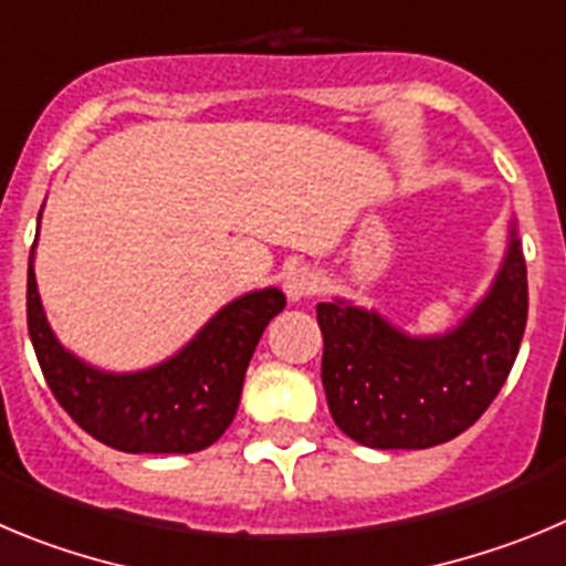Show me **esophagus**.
I'll use <instances>...</instances> for the list:
<instances>
[{"mask_svg":"<svg viewBox=\"0 0 566 566\" xmlns=\"http://www.w3.org/2000/svg\"><path fill=\"white\" fill-rule=\"evenodd\" d=\"M318 290V276L313 273V268L307 264H298L284 276V293H287L290 302H302Z\"/></svg>","mask_w":566,"mask_h":566,"instance_id":"34e87169","label":"esophagus"}]
</instances>
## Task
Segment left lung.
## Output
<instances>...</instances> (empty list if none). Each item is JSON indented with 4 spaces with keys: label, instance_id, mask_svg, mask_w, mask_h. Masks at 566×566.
<instances>
[{
    "label": "left lung",
    "instance_id": "1",
    "mask_svg": "<svg viewBox=\"0 0 566 566\" xmlns=\"http://www.w3.org/2000/svg\"><path fill=\"white\" fill-rule=\"evenodd\" d=\"M329 415L366 448H431L485 415L505 386L527 324V268L516 226L476 307L446 335H409L344 298L315 307Z\"/></svg>",
    "mask_w": 566,
    "mask_h": 566
}]
</instances>
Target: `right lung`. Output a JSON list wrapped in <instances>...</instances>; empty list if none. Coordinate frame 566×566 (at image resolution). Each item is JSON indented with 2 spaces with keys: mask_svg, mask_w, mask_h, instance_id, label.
<instances>
[{
  "mask_svg": "<svg viewBox=\"0 0 566 566\" xmlns=\"http://www.w3.org/2000/svg\"><path fill=\"white\" fill-rule=\"evenodd\" d=\"M33 256L35 242L28 259L30 340L50 391L86 434L126 454H195L226 434L253 349L284 310L282 290L239 295L169 360L118 375L84 364L59 344L35 287Z\"/></svg>",
  "mask_w": 566,
  "mask_h": 566,
  "instance_id": "obj_1",
  "label": "right lung"
}]
</instances>
